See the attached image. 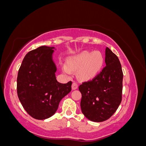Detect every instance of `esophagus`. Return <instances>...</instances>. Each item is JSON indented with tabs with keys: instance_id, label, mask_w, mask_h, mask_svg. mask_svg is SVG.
Instances as JSON below:
<instances>
[{
	"instance_id": "esophagus-1",
	"label": "esophagus",
	"mask_w": 146,
	"mask_h": 146,
	"mask_svg": "<svg viewBox=\"0 0 146 146\" xmlns=\"http://www.w3.org/2000/svg\"><path fill=\"white\" fill-rule=\"evenodd\" d=\"M71 87H72L73 90H75V89H77L78 88V84H77V82H73V84H72V86H71Z\"/></svg>"
}]
</instances>
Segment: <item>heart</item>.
I'll list each match as a JSON object with an SVG mask.
<instances>
[{"mask_svg":"<svg viewBox=\"0 0 146 146\" xmlns=\"http://www.w3.org/2000/svg\"><path fill=\"white\" fill-rule=\"evenodd\" d=\"M103 62V56L100 52L84 51L71 58L67 61V64L70 69H79L78 73L80 77L90 79L96 75L101 69ZM68 69L66 67H63V71L66 73H70Z\"/></svg>","mask_w":146,"mask_h":146,"instance_id":"1","label":"heart"}]
</instances>
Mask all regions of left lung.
<instances>
[{
    "instance_id": "1",
    "label": "left lung",
    "mask_w": 146,
    "mask_h": 146,
    "mask_svg": "<svg viewBox=\"0 0 146 146\" xmlns=\"http://www.w3.org/2000/svg\"><path fill=\"white\" fill-rule=\"evenodd\" d=\"M106 66L91 80L79 87L82 94L80 108L87 119L94 122L108 120L122 100L123 73L117 56L106 48Z\"/></svg>"
}]
</instances>
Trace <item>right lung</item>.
Returning a JSON list of instances; mask_svg holds the SVG:
<instances>
[{
  "label": "right lung",
  "mask_w": 146,
  "mask_h": 146,
  "mask_svg": "<svg viewBox=\"0 0 146 146\" xmlns=\"http://www.w3.org/2000/svg\"><path fill=\"white\" fill-rule=\"evenodd\" d=\"M54 47L42 46L28 52L19 67L17 93L26 112L33 118L44 120L52 116L60 102L71 90L72 82L56 80L52 60Z\"/></svg>",
  "instance_id": "1"
}]
</instances>
